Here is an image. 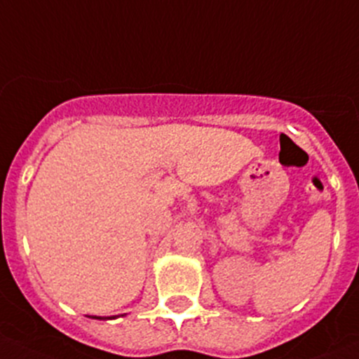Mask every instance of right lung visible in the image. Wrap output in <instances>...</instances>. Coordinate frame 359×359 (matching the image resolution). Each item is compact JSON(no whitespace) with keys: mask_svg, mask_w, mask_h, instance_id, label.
Segmentation results:
<instances>
[{"mask_svg":"<svg viewBox=\"0 0 359 359\" xmlns=\"http://www.w3.org/2000/svg\"><path fill=\"white\" fill-rule=\"evenodd\" d=\"M95 318H100V317H95Z\"/></svg>","mask_w":359,"mask_h":359,"instance_id":"right-lung-1","label":"right lung"}]
</instances>
